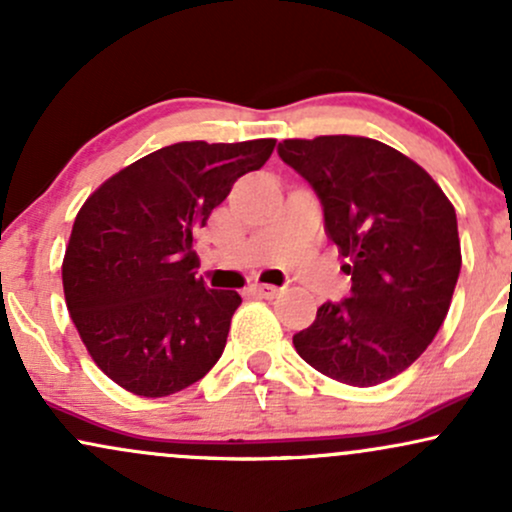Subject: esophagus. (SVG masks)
<instances>
[{
	"label": "esophagus",
	"mask_w": 512,
	"mask_h": 512,
	"mask_svg": "<svg viewBox=\"0 0 512 512\" xmlns=\"http://www.w3.org/2000/svg\"><path fill=\"white\" fill-rule=\"evenodd\" d=\"M251 292L263 296V299H273V296L280 294V287L275 285H261V282H256V285H251Z\"/></svg>",
	"instance_id": "1"
}]
</instances>
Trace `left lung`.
<instances>
[{"label":"left lung","mask_w":512,"mask_h":512,"mask_svg":"<svg viewBox=\"0 0 512 512\" xmlns=\"http://www.w3.org/2000/svg\"><path fill=\"white\" fill-rule=\"evenodd\" d=\"M323 204L351 294L294 334L308 365L351 387L387 382L420 358L460 273L456 211L427 170L389 144L323 135L277 144Z\"/></svg>","instance_id":"obj_1"}]
</instances>
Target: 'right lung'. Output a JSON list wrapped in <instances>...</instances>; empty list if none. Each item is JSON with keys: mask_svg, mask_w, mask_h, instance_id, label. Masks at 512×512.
I'll list each match as a JSON object with an SVG mask.
<instances>
[{"mask_svg": "<svg viewBox=\"0 0 512 512\" xmlns=\"http://www.w3.org/2000/svg\"><path fill=\"white\" fill-rule=\"evenodd\" d=\"M273 149L275 140L170 144L82 204L63 256V294L82 344L123 389L175 394L223 356L242 296L199 280L194 232Z\"/></svg>", "mask_w": 512, "mask_h": 512, "instance_id": "right-lung-1", "label": "right lung"}]
</instances>
